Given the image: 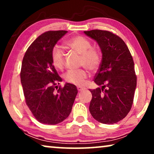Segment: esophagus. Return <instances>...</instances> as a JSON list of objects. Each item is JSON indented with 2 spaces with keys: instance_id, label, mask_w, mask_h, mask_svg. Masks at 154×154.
Returning <instances> with one entry per match:
<instances>
[{
  "instance_id": "1",
  "label": "esophagus",
  "mask_w": 154,
  "mask_h": 154,
  "mask_svg": "<svg viewBox=\"0 0 154 154\" xmlns=\"http://www.w3.org/2000/svg\"><path fill=\"white\" fill-rule=\"evenodd\" d=\"M77 89H78V90H79V92H81V91H82V90H83L84 89H85V88H81V87H77Z\"/></svg>"
}]
</instances>
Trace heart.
<instances>
[{"instance_id": "b5f03b06", "label": "heart", "mask_w": 154, "mask_h": 154, "mask_svg": "<svg viewBox=\"0 0 154 154\" xmlns=\"http://www.w3.org/2000/svg\"><path fill=\"white\" fill-rule=\"evenodd\" d=\"M66 45L81 55V65L91 71H95L100 66L101 56L100 52L92 49L91 43L82 36H75L66 41ZM64 52L59 47L53 48L52 52V62L57 69L62 70L64 66ZM88 77L85 69L68 71L64 75V79L67 83L75 85H83Z\"/></svg>"}]
</instances>
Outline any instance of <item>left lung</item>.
<instances>
[{
	"instance_id": "left-lung-1",
	"label": "left lung",
	"mask_w": 154,
	"mask_h": 154,
	"mask_svg": "<svg viewBox=\"0 0 154 154\" xmlns=\"http://www.w3.org/2000/svg\"><path fill=\"white\" fill-rule=\"evenodd\" d=\"M84 33L97 43L102 54L94 80L101 88L90 90V113L100 123H116L128 115L133 102L137 86L133 60L125 42L113 33L97 29Z\"/></svg>"
}]
</instances>
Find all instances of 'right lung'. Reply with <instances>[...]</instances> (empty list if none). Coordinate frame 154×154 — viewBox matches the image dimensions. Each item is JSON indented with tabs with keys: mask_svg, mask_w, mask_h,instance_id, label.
<instances>
[{
	"mask_svg": "<svg viewBox=\"0 0 154 154\" xmlns=\"http://www.w3.org/2000/svg\"><path fill=\"white\" fill-rule=\"evenodd\" d=\"M66 31H50L39 35L27 49L20 78L26 105L40 123L55 125L71 112L76 86L66 83L55 92L59 76L52 62V52ZM59 84V83H58Z\"/></svg>",
	"mask_w": 154,
	"mask_h": 154,
	"instance_id": "1",
	"label": "right lung"
}]
</instances>
